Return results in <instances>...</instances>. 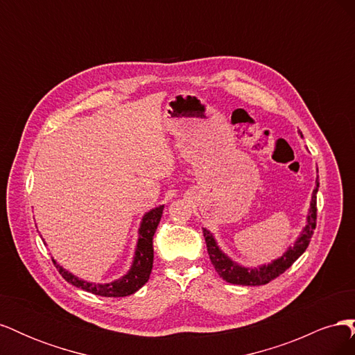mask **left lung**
Instances as JSON below:
<instances>
[{"label": "left lung", "mask_w": 355, "mask_h": 355, "mask_svg": "<svg viewBox=\"0 0 355 355\" xmlns=\"http://www.w3.org/2000/svg\"><path fill=\"white\" fill-rule=\"evenodd\" d=\"M302 136V135H300ZM318 171V168H317ZM318 175L315 179V187L313 189V196H311L309 209L306 214V223L305 227L297 235L293 245H288L287 250L278 256L277 259L271 261L270 263H263L259 266H244L239 262L232 261L231 257L225 253L214 235L207 230L202 228L204 239H206L207 252L210 256V261L214 266V270L222 277L225 282L231 284H240V286H263L266 283L272 282L280 274H283L287 268L293 265L297 257L302 254L313 237V232L315 230V218H317V192H318Z\"/></svg>", "instance_id": "8db88e82"}]
</instances>
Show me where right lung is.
<instances>
[{
    "label": "right lung",
    "instance_id": "right-lung-1",
    "mask_svg": "<svg viewBox=\"0 0 355 355\" xmlns=\"http://www.w3.org/2000/svg\"><path fill=\"white\" fill-rule=\"evenodd\" d=\"M163 210H164V206H158L144 214L141 225H139V230H137V243H136L130 270L114 282H110V283L85 282L83 278L73 275L72 272L65 270V268H63L56 259H53V263L56 265L60 275L65 278L69 284L83 288L84 292H89L98 296H105V297H123V296L133 295L149 280V275H151L153 262H154L153 237L157 231L161 216H163Z\"/></svg>",
    "mask_w": 355,
    "mask_h": 355
}]
</instances>
